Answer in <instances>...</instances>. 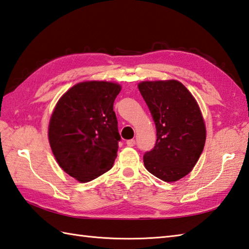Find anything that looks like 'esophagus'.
<instances>
[{
  "label": "esophagus",
  "mask_w": 249,
  "mask_h": 249,
  "mask_svg": "<svg viewBox=\"0 0 249 249\" xmlns=\"http://www.w3.org/2000/svg\"><path fill=\"white\" fill-rule=\"evenodd\" d=\"M126 144H127L128 146H135V144H136V141H135V139L127 140V141H126Z\"/></svg>",
  "instance_id": "esophagus-1"
}]
</instances>
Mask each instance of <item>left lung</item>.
Returning a JSON list of instances; mask_svg holds the SVG:
<instances>
[{
  "label": "left lung",
  "instance_id": "left-lung-1",
  "mask_svg": "<svg viewBox=\"0 0 249 249\" xmlns=\"http://www.w3.org/2000/svg\"><path fill=\"white\" fill-rule=\"evenodd\" d=\"M138 89L156 126L155 146L145 152L146 170L165 182L192 171L205 143V125L199 106L177 80L143 81Z\"/></svg>",
  "mask_w": 249,
  "mask_h": 249
}]
</instances>
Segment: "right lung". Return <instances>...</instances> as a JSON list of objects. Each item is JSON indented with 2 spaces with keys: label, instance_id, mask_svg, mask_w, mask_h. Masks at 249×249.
I'll return each mask as SVG.
<instances>
[{
  "label": "right lung",
  "instance_id": "add662e5",
  "mask_svg": "<svg viewBox=\"0 0 249 249\" xmlns=\"http://www.w3.org/2000/svg\"><path fill=\"white\" fill-rule=\"evenodd\" d=\"M118 83L80 82L57 102L51 115L48 137L60 167L87 183L113 166L121 136L113 111Z\"/></svg>",
  "mask_w": 249,
  "mask_h": 249
}]
</instances>
